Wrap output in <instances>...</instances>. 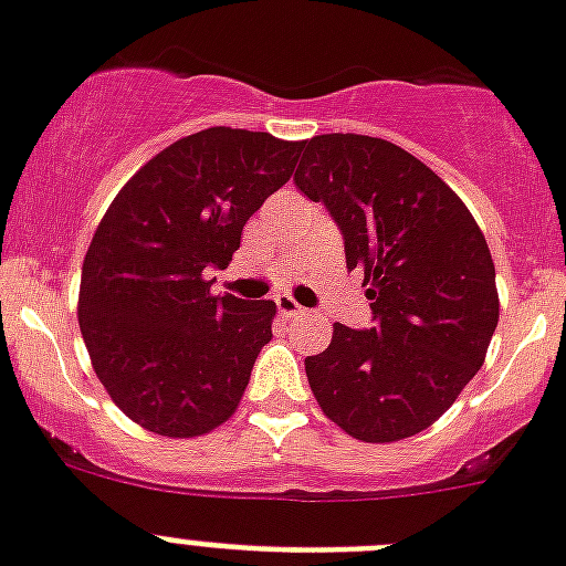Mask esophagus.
Instances as JSON below:
<instances>
[{"instance_id":"esophagus-1","label":"esophagus","mask_w":566,"mask_h":566,"mask_svg":"<svg viewBox=\"0 0 566 566\" xmlns=\"http://www.w3.org/2000/svg\"><path fill=\"white\" fill-rule=\"evenodd\" d=\"M275 307H279L282 316H302V313H305V307L296 305V298L291 296H275Z\"/></svg>"}]
</instances>
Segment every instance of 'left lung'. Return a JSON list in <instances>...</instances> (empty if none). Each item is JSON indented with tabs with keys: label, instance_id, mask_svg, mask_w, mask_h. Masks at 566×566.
<instances>
[{
	"label": "left lung",
	"instance_id": "8db88e82",
	"mask_svg": "<svg viewBox=\"0 0 566 566\" xmlns=\"http://www.w3.org/2000/svg\"><path fill=\"white\" fill-rule=\"evenodd\" d=\"M293 175L325 203L359 268L374 327L334 325L307 356L311 391L365 443L429 429L481 371L497 327L495 264L481 227L429 166L368 135H316Z\"/></svg>",
	"mask_w": 566,
	"mask_h": 566
}]
</instances>
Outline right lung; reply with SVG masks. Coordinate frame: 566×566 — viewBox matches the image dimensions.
Masks as SVG:
<instances>
[{"label":"right lung","instance_id":"obj_1","mask_svg":"<svg viewBox=\"0 0 566 566\" xmlns=\"http://www.w3.org/2000/svg\"><path fill=\"white\" fill-rule=\"evenodd\" d=\"M302 144L268 132H195L117 192L80 282V331L123 415L164 437H198L241 402L273 336L270 298L212 296L247 218L293 175Z\"/></svg>","mask_w":566,"mask_h":566}]
</instances>
